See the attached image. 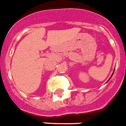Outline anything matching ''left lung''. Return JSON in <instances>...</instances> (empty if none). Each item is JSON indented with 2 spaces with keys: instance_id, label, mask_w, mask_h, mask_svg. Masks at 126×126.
Wrapping results in <instances>:
<instances>
[{
  "instance_id": "1",
  "label": "left lung",
  "mask_w": 126,
  "mask_h": 126,
  "mask_svg": "<svg viewBox=\"0 0 126 126\" xmlns=\"http://www.w3.org/2000/svg\"><path fill=\"white\" fill-rule=\"evenodd\" d=\"M113 73H112V75H111V77H110V79H109V80L110 79H111V77H112V75H113ZM109 80H108V81H109Z\"/></svg>"
}]
</instances>
